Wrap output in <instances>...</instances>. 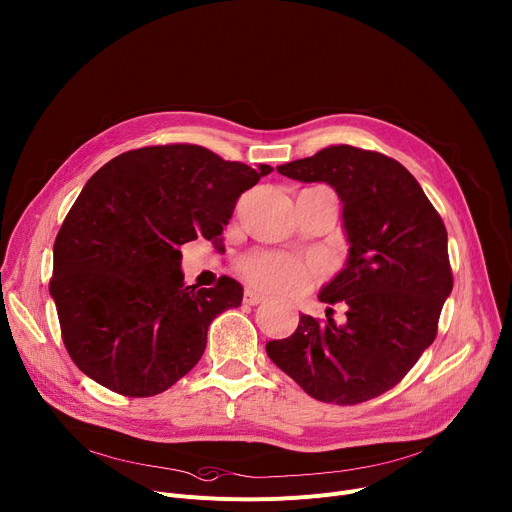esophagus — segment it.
<instances>
[{"label": "esophagus", "mask_w": 512, "mask_h": 512, "mask_svg": "<svg viewBox=\"0 0 512 512\" xmlns=\"http://www.w3.org/2000/svg\"><path fill=\"white\" fill-rule=\"evenodd\" d=\"M263 298H265V296L259 294L257 290H253V288H245V292H243V302H245V304H251V306L263 302Z\"/></svg>", "instance_id": "34e87169"}]
</instances>
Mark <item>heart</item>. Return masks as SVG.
I'll return each mask as SVG.
<instances>
[{
	"instance_id": "obj_1",
	"label": "heart",
	"mask_w": 512,
	"mask_h": 512,
	"mask_svg": "<svg viewBox=\"0 0 512 512\" xmlns=\"http://www.w3.org/2000/svg\"><path fill=\"white\" fill-rule=\"evenodd\" d=\"M239 271L253 286L271 292H298L312 282V269L284 253H251L239 261Z\"/></svg>"
}]
</instances>
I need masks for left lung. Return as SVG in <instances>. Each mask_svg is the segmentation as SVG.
Returning <instances> with one entry per match:
<instances>
[{
    "instance_id": "obj_1",
    "label": "left lung",
    "mask_w": 512,
    "mask_h": 512,
    "mask_svg": "<svg viewBox=\"0 0 512 512\" xmlns=\"http://www.w3.org/2000/svg\"><path fill=\"white\" fill-rule=\"evenodd\" d=\"M277 171L327 181L343 202L349 257L318 298L343 302L347 322L302 314L294 335L265 345L267 355L320 402L378 398L437 337L453 288L445 224L408 169L376 151L333 145Z\"/></svg>"
}]
</instances>
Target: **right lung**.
<instances>
[{
	"instance_id": "1",
	"label": "right lung",
	"mask_w": 512,
	"mask_h": 512,
	"mask_svg": "<svg viewBox=\"0 0 512 512\" xmlns=\"http://www.w3.org/2000/svg\"><path fill=\"white\" fill-rule=\"evenodd\" d=\"M273 167L200 145L126 151L89 177L55 239L51 296L73 363L100 386L147 398L200 361L210 322L243 288L183 286L179 247L220 241L237 200Z\"/></svg>"
}]
</instances>
